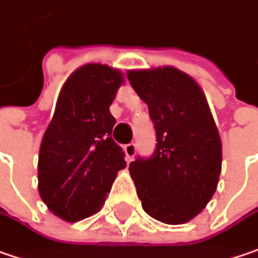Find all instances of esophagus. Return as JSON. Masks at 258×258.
Segmentation results:
<instances>
[{"label": "esophagus", "mask_w": 258, "mask_h": 258, "mask_svg": "<svg viewBox=\"0 0 258 258\" xmlns=\"http://www.w3.org/2000/svg\"><path fill=\"white\" fill-rule=\"evenodd\" d=\"M136 151H137V147H136V144L134 143H130L127 144L125 147H124V153H125V159L131 162L133 159H134V156H136Z\"/></svg>", "instance_id": "esophagus-1"}]
</instances>
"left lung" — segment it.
<instances>
[{"label": "left lung", "mask_w": 258, "mask_h": 258, "mask_svg": "<svg viewBox=\"0 0 258 258\" xmlns=\"http://www.w3.org/2000/svg\"><path fill=\"white\" fill-rule=\"evenodd\" d=\"M130 84L147 104L157 147L130 163L141 207L169 225L202 212L218 186L222 143L202 88L174 66L130 69Z\"/></svg>", "instance_id": "left-lung-1"}]
</instances>
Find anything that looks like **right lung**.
I'll list each match as a JSON object with an SVG mask.
<instances>
[{"label": "right lung", "instance_id": "1", "mask_svg": "<svg viewBox=\"0 0 258 258\" xmlns=\"http://www.w3.org/2000/svg\"><path fill=\"white\" fill-rule=\"evenodd\" d=\"M124 73L102 63H86L64 81L39 151V194L47 209L66 222L101 211L124 153L112 140L109 112Z\"/></svg>", "mask_w": 258, "mask_h": 258}]
</instances>
